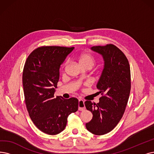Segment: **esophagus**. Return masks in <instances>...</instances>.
Here are the masks:
<instances>
[{
  "label": "esophagus",
  "instance_id": "esophagus-1",
  "mask_svg": "<svg viewBox=\"0 0 154 154\" xmlns=\"http://www.w3.org/2000/svg\"><path fill=\"white\" fill-rule=\"evenodd\" d=\"M85 101L82 99L79 100L78 103V109L79 110H84L85 109Z\"/></svg>",
  "mask_w": 154,
  "mask_h": 154
}]
</instances>
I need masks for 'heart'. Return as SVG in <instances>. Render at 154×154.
Listing matches in <instances>:
<instances>
[{
  "label": "heart",
  "mask_w": 154,
  "mask_h": 154,
  "mask_svg": "<svg viewBox=\"0 0 154 154\" xmlns=\"http://www.w3.org/2000/svg\"><path fill=\"white\" fill-rule=\"evenodd\" d=\"M78 59L82 67L90 66L92 67L95 62L94 57L92 55L87 53H83L79 55L78 56Z\"/></svg>",
  "instance_id": "obj_1"
}]
</instances>
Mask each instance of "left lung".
I'll list each match as a JSON object with an SVG mask.
<instances>
[{
	"label": "left lung",
	"instance_id": "8db88e82",
	"mask_svg": "<svg viewBox=\"0 0 154 154\" xmlns=\"http://www.w3.org/2000/svg\"><path fill=\"white\" fill-rule=\"evenodd\" d=\"M91 50L100 54L104 61L97 84L98 93L102 97L97 104L85 102L93 114L86 128L95 135H102L113 130L125 112L131 90L130 67L124 53L114 45L94 46Z\"/></svg>",
	"mask_w": 154,
	"mask_h": 154
}]
</instances>
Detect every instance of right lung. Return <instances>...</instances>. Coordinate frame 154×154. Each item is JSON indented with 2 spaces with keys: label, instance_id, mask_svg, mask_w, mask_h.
<instances>
[{
  "label": "right lung",
  "instance_id": "add662e5",
  "mask_svg": "<svg viewBox=\"0 0 154 154\" xmlns=\"http://www.w3.org/2000/svg\"><path fill=\"white\" fill-rule=\"evenodd\" d=\"M75 47L37 48L28 57L23 69V86L31 119L40 131L54 135L66 128L68 116L78 109V100L54 98L59 69Z\"/></svg>",
  "mask_w": 154,
  "mask_h": 154
}]
</instances>
